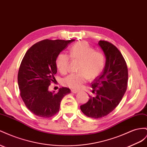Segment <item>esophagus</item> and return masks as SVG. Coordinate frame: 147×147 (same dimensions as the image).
Segmentation results:
<instances>
[{"label":"esophagus","mask_w":147,"mask_h":147,"mask_svg":"<svg viewBox=\"0 0 147 147\" xmlns=\"http://www.w3.org/2000/svg\"><path fill=\"white\" fill-rule=\"evenodd\" d=\"M71 92L73 93H78V91L75 90H71Z\"/></svg>","instance_id":"34e87169"}]
</instances>
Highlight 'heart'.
Masks as SVG:
<instances>
[{
	"label": "heart",
	"mask_w": 147,
	"mask_h": 147,
	"mask_svg": "<svg viewBox=\"0 0 147 147\" xmlns=\"http://www.w3.org/2000/svg\"><path fill=\"white\" fill-rule=\"evenodd\" d=\"M70 57L74 60L80 61L77 74L69 75L63 79L62 83L65 86L78 90L88 80H94L100 76L105 65V55L100 51H94L88 43L79 41L70 49V56L65 53H60L55 60L57 70L65 74L69 70Z\"/></svg>",
	"instance_id": "1"
}]
</instances>
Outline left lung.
I'll return each mask as SVG.
<instances>
[{"label":"left lung","mask_w":147,"mask_h":147,"mask_svg":"<svg viewBox=\"0 0 147 147\" xmlns=\"http://www.w3.org/2000/svg\"><path fill=\"white\" fill-rule=\"evenodd\" d=\"M106 56L102 73L92 83L94 96L90 98L80 109L85 116L98 119L111 113L122 100L127 88L128 69L121 53L112 43L99 41Z\"/></svg>","instance_id":"1"}]
</instances>
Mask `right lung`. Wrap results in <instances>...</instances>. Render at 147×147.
<instances>
[{"label": "right lung", "mask_w": 147, "mask_h": 147, "mask_svg": "<svg viewBox=\"0 0 147 147\" xmlns=\"http://www.w3.org/2000/svg\"><path fill=\"white\" fill-rule=\"evenodd\" d=\"M74 39H44L26 51L18 73L20 96L26 108L36 116L49 118L56 114L61 101L70 90L59 88L57 93L49 91L57 73L55 60L61 51Z\"/></svg>", "instance_id": "1"}]
</instances>
